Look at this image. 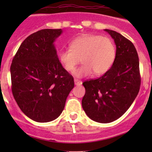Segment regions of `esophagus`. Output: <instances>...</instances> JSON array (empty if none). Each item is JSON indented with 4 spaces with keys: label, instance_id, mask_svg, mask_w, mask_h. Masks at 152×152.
Returning a JSON list of instances; mask_svg holds the SVG:
<instances>
[{
    "label": "esophagus",
    "instance_id": "obj_1",
    "mask_svg": "<svg viewBox=\"0 0 152 152\" xmlns=\"http://www.w3.org/2000/svg\"><path fill=\"white\" fill-rule=\"evenodd\" d=\"M74 83H75V85H81L82 84V81L79 80V79H74Z\"/></svg>",
    "mask_w": 152,
    "mask_h": 152
}]
</instances>
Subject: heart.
<instances>
[{"instance_id": "b5f03b06", "label": "heart", "mask_w": 152, "mask_h": 152, "mask_svg": "<svg viewBox=\"0 0 152 152\" xmlns=\"http://www.w3.org/2000/svg\"><path fill=\"white\" fill-rule=\"evenodd\" d=\"M115 57V47L110 38L96 34H82L70 43V49L61 50L59 60L67 72L73 70L81 62L83 65L74 71L78 77L93 72L99 76L108 71Z\"/></svg>"}]
</instances>
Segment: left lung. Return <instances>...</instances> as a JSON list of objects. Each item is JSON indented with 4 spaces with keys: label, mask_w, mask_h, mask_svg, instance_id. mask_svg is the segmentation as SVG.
Returning a JSON list of instances; mask_svg holds the SVG:
<instances>
[{
    "label": "left lung",
    "mask_w": 152,
    "mask_h": 152,
    "mask_svg": "<svg viewBox=\"0 0 152 152\" xmlns=\"http://www.w3.org/2000/svg\"><path fill=\"white\" fill-rule=\"evenodd\" d=\"M116 45L114 62L101 77L82 83L85 94L82 101L87 115L99 123H110L126 112L140 87L139 58L132 42L123 35L104 29Z\"/></svg>",
    "instance_id": "left-lung-1"
}]
</instances>
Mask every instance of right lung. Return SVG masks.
<instances>
[{
	"mask_svg": "<svg viewBox=\"0 0 152 152\" xmlns=\"http://www.w3.org/2000/svg\"><path fill=\"white\" fill-rule=\"evenodd\" d=\"M62 29H42L26 38L12 59V91L23 113L40 123L57 118L74 87L63 68L53 42Z\"/></svg>",
	"mask_w": 152,
	"mask_h": 152,
	"instance_id": "1",
	"label": "right lung"
}]
</instances>
